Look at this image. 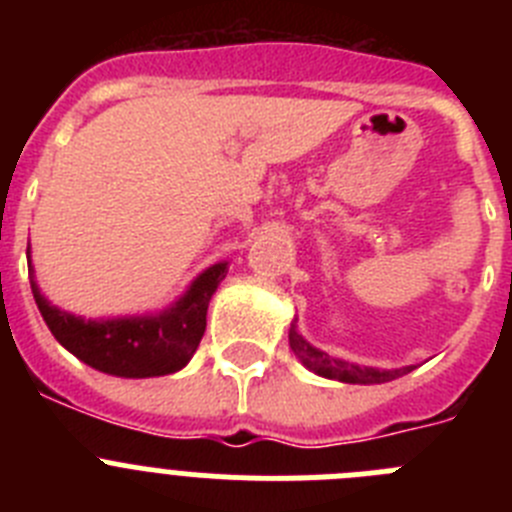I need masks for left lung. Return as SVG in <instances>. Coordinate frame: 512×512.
<instances>
[{"label": "left lung", "mask_w": 512, "mask_h": 512, "mask_svg": "<svg viewBox=\"0 0 512 512\" xmlns=\"http://www.w3.org/2000/svg\"><path fill=\"white\" fill-rule=\"evenodd\" d=\"M289 348L295 351V356L302 361V366L310 369L312 374H318V377H325V379H336V382H346V384L392 382V379L402 377V374H408L415 369V366L377 369V366H359V364H351V361L336 359V356L325 354V351L312 346L307 338H302L300 330H297V320H292V325H289Z\"/></svg>", "instance_id": "left-lung-1"}]
</instances>
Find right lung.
I'll list each match as a JSON object with an SVG mask.
<instances>
[{"instance_id":"right-lung-1","label":"right lung","mask_w":512,"mask_h":512,"mask_svg":"<svg viewBox=\"0 0 512 512\" xmlns=\"http://www.w3.org/2000/svg\"><path fill=\"white\" fill-rule=\"evenodd\" d=\"M27 271L35 305L66 351L97 372L125 379L174 374L189 364L207 325V307L217 284L228 274V261L207 266L189 282L187 292L169 307L125 318H81L53 305L35 282V266L27 248Z\"/></svg>"}]
</instances>
